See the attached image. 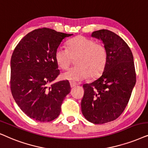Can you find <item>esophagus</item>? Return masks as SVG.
Wrapping results in <instances>:
<instances>
[{"label":"esophagus","mask_w":148,"mask_h":148,"mask_svg":"<svg viewBox=\"0 0 148 148\" xmlns=\"http://www.w3.org/2000/svg\"><path fill=\"white\" fill-rule=\"evenodd\" d=\"M70 86L71 88H73V87H75V86H77V84L75 83H73V82H70Z\"/></svg>","instance_id":"34e87169"}]
</instances>
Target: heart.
Instances as JSON below:
<instances>
[{"instance_id":"1","label":"heart","mask_w":148,"mask_h":148,"mask_svg":"<svg viewBox=\"0 0 148 148\" xmlns=\"http://www.w3.org/2000/svg\"><path fill=\"white\" fill-rule=\"evenodd\" d=\"M68 49L58 47L55 51L58 66L66 69L71 62V57L77 56L76 66L67 70L62 75V79L71 82H79L88 77H97L102 73L107 60L105 47L101 43L83 36H77L67 43Z\"/></svg>"}]
</instances>
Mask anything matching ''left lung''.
Returning <instances> with one entry per match:
<instances>
[{
	"mask_svg": "<svg viewBox=\"0 0 148 148\" xmlns=\"http://www.w3.org/2000/svg\"><path fill=\"white\" fill-rule=\"evenodd\" d=\"M92 37L103 42L107 60L102 75L90 84H84L82 112L96 124L112 122L127 105L136 83L133 56L120 36L108 30L93 32Z\"/></svg>",
	"mask_w": 148,
	"mask_h": 148,
	"instance_id": "obj_1",
	"label": "left lung"
}]
</instances>
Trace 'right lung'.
I'll use <instances>...</instances> for the list:
<instances>
[{
	"label": "right lung",
	"mask_w": 148,
	"mask_h": 148,
	"mask_svg": "<svg viewBox=\"0 0 148 148\" xmlns=\"http://www.w3.org/2000/svg\"><path fill=\"white\" fill-rule=\"evenodd\" d=\"M73 35L47 28L32 30L19 42L11 59V90L15 103L30 118L50 122L61 112L70 92L68 81L52 84L60 73L55 51Z\"/></svg>",
	"instance_id": "add662e5"
}]
</instances>
